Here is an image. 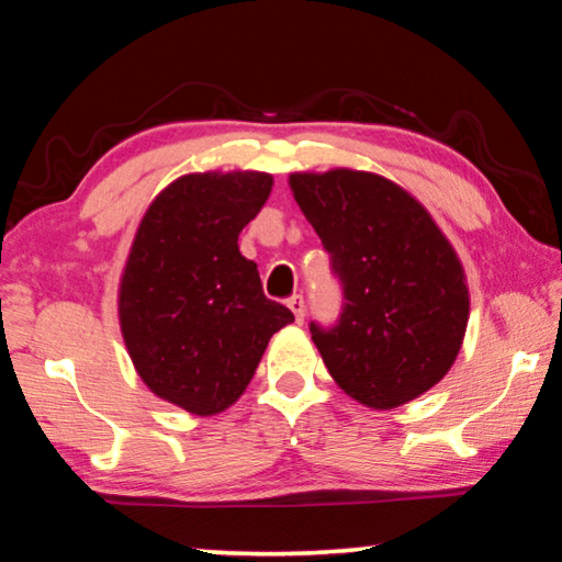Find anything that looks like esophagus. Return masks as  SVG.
<instances>
[{
	"mask_svg": "<svg viewBox=\"0 0 562 562\" xmlns=\"http://www.w3.org/2000/svg\"><path fill=\"white\" fill-rule=\"evenodd\" d=\"M288 307L292 310L294 322H297V325H302V319H304V300H302V294H292V297L288 300Z\"/></svg>",
	"mask_w": 562,
	"mask_h": 562,
	"instance_id": "34e87169",
	"label": "esophagus"
}]
</instances>
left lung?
Returning a JSON list of instances; mask_svg holds the SVG:
<instances>
[{"label": "left lung", "instance_id": "8db88e82", "mask_svg": "<svg viewBox=\"0 0 562 562\" xmlns=\"http://www.w3.org/2000/svg\"><path fill=\"white\" fill-rule=\"evenodd\" d=\"M288 183L345 288L339 325H310L331 379L379 412L429 392L459 357L471 312L449 237L408 190L379 173L307 170Z\"/></svg>", "mask_w": 562, "mask_h": 562}]
</instances>
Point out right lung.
<instances>
[{
	"label": "right lung",
	"mask_w": 562,
	"mask_h": 562,
	"mask_svg": "<svg viewBox=\"0 0 562 562\" xmlns=\"http://www.w3.org/2000/svg\"><path fill=\"white\" fill-rule=\"evenodd\" d=\"M272 176L205 170L176 178L133 235L119 282V325L150 392L195 416L233 406L292 312L262 294L237 235L260 213Z\"/></svg>",
	"instance_id": "right-lung-1"
}]
</instances>
